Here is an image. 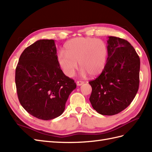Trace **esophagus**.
<instances>
[{"label":"esophagus","instance_id":"obj_1","mask_svg":"<svg viewBox=\"0 0 152 152\" xmlns=\"http://www.w3.org/2000/svg\"><path fill=\"white\" fill-rule=\"evenodd\" d=\"M83 84H84V82H83V81H81V80H79V81H77V86H81V85Z\"/></svg>","mask_w":152,"mask_h":152}]
</instances>
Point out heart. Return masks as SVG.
Returning <instances> with one entry per match:
<instances>
[{
  "mask_svg": "<svg viewBox=\"0 0 152 152\" xmlns=\"http://www.w3.org/2000/svg\"><path fill=\"white\" fill-rule=\"evenodd\" d=\"M108 49L104 40L91 37H77L64 45V53L58 55V63L66 76L75 75L78 67L81 75L90 74L96 76L104 70L108 58Z\"/></svg>",
  "mask_w": 152,
  "mask_h": 152,
  "instance_id": "b5f03b06",
  "label": "heart"
}]
</instances>
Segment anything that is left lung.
<instances>
[{"instance_id":"1","label":"left lung","mask_w":152,"mask_h":152,"mask_svg":"<svg viewBox=\"0 0 152 152\" xmlns=\"http://www.w3.org/2000/svg\"><path fill=\"white\" fill-rule=\"evenodd\" d=\"M108 54L104 70L89 84L92 88L90 101L104 115L120 113L131 104L139 86L140 58L127 40L108 37Z\"/></svg>"}]
</instances>
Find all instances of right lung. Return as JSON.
Instances as JSON below:
<instances>
[{"mask_svg":"<svg viewBox=\"0 0 152 152\" xmlns=\"http://www.w3.org/2000/svg\"><path fill=\"white\" fill-rule=\"evenodd\" d=\"M18 98L22 106L37 119L51 120L64 112L77 86L58 63L54 40H39L22 53L15 69Z\"/></svg>","mask_w":152,"mask_h":152,"instance_id":"1","label":"right lung"}]
</instances>
